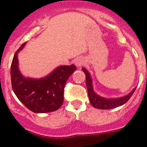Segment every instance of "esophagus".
<instances>
[{"instance_id": "34e87169", "label": "esophagus", "mask_w": 147, "mask_h": 147, "mask_svg": "<svg viewBox=\"0 0 147 147\" xmlns=\"http://www.w3.org/2000/svg\"><path fill=\"white\" fill-rule=\"evenodd\" d=\"M85 63V60L83 58H77L75 61V65L77 67H81Z\"/></svg>"}]
</instances>
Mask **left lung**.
Masks as SVG:
<instances>
[{"mask_svg": "<svg viewBox=\"0 0 147 147\" xmlns=\"http://www.w3.org/2000/svg\"><path fill=\"white\" fill-rule=\"evenodd\" d=\"M82 71L85 72V77H86V85H87L88 94L91 105L95 108L98 109H112L115 108L119 106L124 105L127 101L132 96L133 94L134 93L136 88L133 90L132 92L129 93L126 96L121 97L118 98H105L103 97H100L95 93L93 90V86H92V79L90 76V73L88 71L83 68Z\"/></svg>", "mask_w": 147, "mask_h": 147, "instance_id": "obj_1", "label": "left lung"}]
</instances>
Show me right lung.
<instances>
[{
  "instance_id": "right-lung-1",
  "label": "right lung",
  "mask_w": 147,
  "mask_h": 147,
  "mask_svg": "<svg viewBox=\"0 0 147 147\" xmlns=\"http://www.w3.org/2000/svg\"><path fill=\"white\" fill-rule=\"evenodd\" d=\"M26 44L24 42L13 58L10 76L13 92L29 110L34 113H48L58 110L64 100V88L68 78L76 69L75 65H61L44 78H25L18 68L17 54Z\"/></svg>"
}]
</instances>
